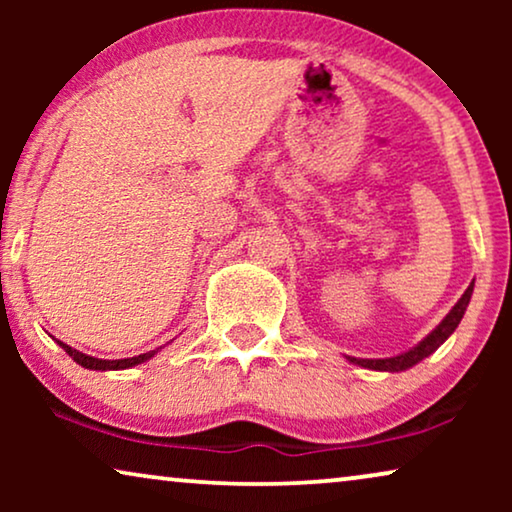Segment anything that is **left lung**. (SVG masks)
Listing matches in <instances>:
<instances>
[{
  "label": "left lung",
  "instance_id": "8db88e82",
  "mask_svg": "<svg viewBox=\"0 0 512 512\" xmlns=\"http://www.w3.org/2000/svg\"><path fill=\"white\" fill-rule=\"evenodd\" d=\"M471 296H473V282L464 291V296L457 300V305H454L452 310L445 314V319L440 321V324L433 328V331L426 335L424 340H419L415 347H410L408 352L389 356V359H356V356H347V361L356 363V366H361V368H368V370H380V373H401V370L417 366L419 361H424L426 356H431L454 333V328H457L459 321L464 319V312H466L468 303H471Z\"/></svg>",
  "mask_w": 512,
  "mask_h": 512
}]
</instances>
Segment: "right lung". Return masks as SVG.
Returning a JSON list of instances; mask_svg holds the SVG:
<instances>
[{
    "label": "right lung",
    "instance_id": "obj_1",
    "mask_svg": "<svg viewBox=\"0 0 512 512\" xmlns=\"http://www.w3.org/2000/svg\"><path fill=\"white\" fill-rule=\"evenodd\" d=\"M58 345H60L62 349H65V352H67L69 356H72V359H74L76 363H79V366L88 368V370H125V368L139 366V363L149 361L151 356H156V354H158V349H163V347H158V349H151V352H146V354L130 356V359H116V361H109V359H95V356L83 354V352H79V349L69 347V345H65V342H60V340H58Z\"/></svg>",
    "mask_w": 512,
    "mask_h": 512
}]
</instances>
